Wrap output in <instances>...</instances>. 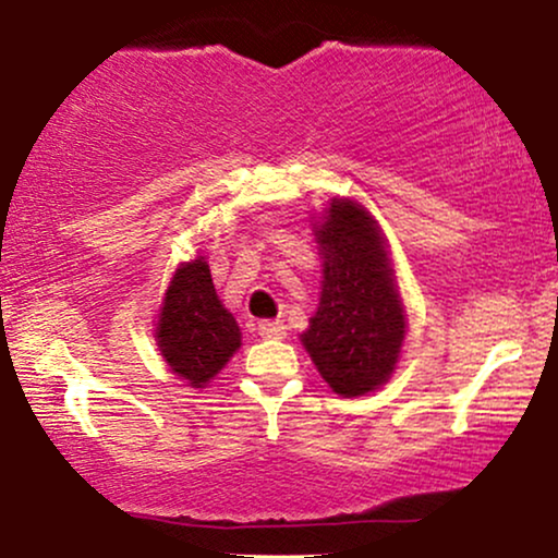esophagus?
<instances>
[{
  "label": "esophagus",
  "instance_id": "esophagus-1",
  "mask_svg": "<svg viewBox=\"0 0 558 558\" xmlns=\"http://www.w3.org/2000/svg\"><path fill=\"white\" fill-rule=\"evenodd\" d=\"M258 333L264 336V339H284L287 326L281 320H260Z\"/></svg>",
  "mask_w": 558,
  "mask_h": 558
}]
</instances>
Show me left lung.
<instances>
[{
    "instance_id": "8db88e82",
    "label": "left lung",
    "mask_w": 558,
    "mask_h": 558,
    "mask_svg": "<svg viewBox=\"0 0 558 558\" xmlns=\"http://www.w3.org/2000/svg\"><path fill=\"white\" fill-rule=\"evenodd\" d=\"M313 232L323 258L318 311L302 347L343 398L367 396L396 373L405 307L377 219L354 198H331Z\"/></svg>"
}]
</instances>
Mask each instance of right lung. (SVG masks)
<instances>
[{
	"label": "right lung",
	"instance_id": "add662e5",
	"mask_svg": "<svg viewBox=\"0 0 558 558\" xmlns=\"http://www.w3.org/2000/svg\"><path fill=\"white\" fill-rule=\"evenodd\" d=\"M240 326L217 298L204 256L175 268L155 323L165 364L191 388H206L240 349Z\"/></svg>",
	"mask_w": 558,
	"mask_h": 558
}]
</instances>
